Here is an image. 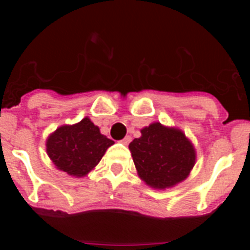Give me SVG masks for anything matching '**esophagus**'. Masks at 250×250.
I'll list each match as a JSON object with an SVG mask.
<instances>
[{"instance_id": "obj_1", "label": "esophagus", "mask_w": 250, "mask_h": 250, "mask_svg": "<svg viewBox=\"0 0 250 250\" xmlns=\"http://www.w3.org/2000/svg\"><path fill=\"white\" fill-rule=\"evenodd\" d=\"M130 141H131V136H125V138H124L123 140H121V143H123L124 145H127L130 143Z\"/></svg>"}]
</instances>
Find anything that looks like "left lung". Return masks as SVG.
Here are the masks:
<instances>
[{
  "mask_svg": "<svg viewBox=\"0 0 250 250\" xmlns=\"http://www.w3.org/2000/svg\"><path fill=\"white\" fill-rule=\"evenodd\" d=\"M140 132L129 149L141 180L159 190L184 182L196 161L195 147L184 132L158 121Z\"/></svg>",
  "mask_w": 250,
  "mask_h": 250,
  "instance_id": "left-lung-1",
  "label": "left lung"
}]
</instances>
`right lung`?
Wrapping results in <instances>:
<instances>
[{"label": "right lung", "mask_w": 250, "mask_h": 250, "mask_svg": "<svg viewBox=\"0 0 250 250\" xmlns=\"http://www.w3.org/2000/svg\"><path fill=\"white\" fill-rule=\"evenodd\" d=\"M114 141L100 132L90 118L62 125L46 139V152L55 167L67 175L83 178L95 169Z\"/></svg>", "instance_id": "1"}]
</instances>
